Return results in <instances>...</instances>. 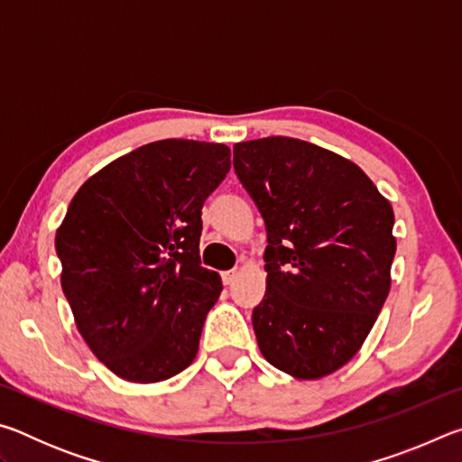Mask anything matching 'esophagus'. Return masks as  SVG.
<instances>
[{"label":"esophagus","mask_w":462,"mask_h":462,"mask_svg":"<svg viewBox=\"0 0 462 462\" xmlns=\"http://www.w3.org/2000/svg\"><path fill=\"white\" fill-rule=\"evenodd\" d=\"M236 275H238V271L236 269H232V271H224L222 273V281H224V285H230L234 279H236Z\"/></svg>","instance_id":"1"}]
</instances>
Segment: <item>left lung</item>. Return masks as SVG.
I'll return each mask as SVG.
<instances>
[{"label": "left lung", "mask_w": 462, "mask_h": 462, "mask_svg": "<svg viewBox=\"0 0 462 462\" xmlns=\"http://www.w3.org/2000/svg\"><path fill=\"white\" fill-rule=\"evenodd\" d=\"M234 171L267 228L261 353L295 379L326 377L358 353L387 300L393 208L361 167L306 140L234 144Z\"/></svg>", "instance_id": "left-lung-1"}]
</instances>
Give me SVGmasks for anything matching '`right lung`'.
<instances>
[{"mask_svg":"<svg viewBox=\"0 0 462 462\" xmlns=\"http://www.w3.org/2000/svg\"><path fill=\"white\" fill-rule=\"evenodd\" d=\"M230 148L156 140L109 162L75 193L54 246L77 330L109 371L159 383L193 363L222 291L199 259L201 208Z\"/></svg>","mask_w":462,"mask_h":462,"instance_id":"add662e5","label":"right lung"}]
</instances>
